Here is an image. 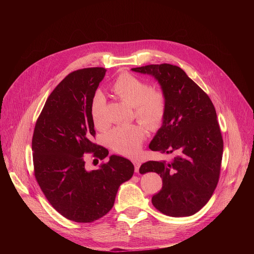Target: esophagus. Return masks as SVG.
<instances>
[{
    "instance_id": "esophagus-1",
    "label": "esophagus",
    "mask_w": 254,
    "mask_h": 254,
    "mask_svg": "<svg viewBox=\"0 0 254 254\" xmlns=\"http://www.w3.org/2000/svg\"><path fill=\"white\" fill-rule=\"evenodd\" d=\"M132 163L134 165V172L137 173L138 170H139V167H140V162L139 161H133Z\"/></svg>"
}]
</instances>
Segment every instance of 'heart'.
Instances as JSON below:
<instances>
[{
    "label": "heart",
    "mask_w": 254,
    "mask_h": 254,
    "mask_svg": "<svg viewBox=\"0 0 254 254\" xmlns=\"http://www.w3.org/2000/svg\"><path fill=\"white\" fill-rule=\"evenodd\" d=\"M113 91L124 101L134 107L136 118L149 127L158 126L166 112V96L162 90L153 89L143 79L129 73L121 74L112 85ZM105 98L100 91L92 96L90 117L97 128L104 127L103 111ZM107 141L120 154L134 156L138 153L144 132L138 126L117 127L107 133Z\"/></svg>",
    "instance_id": "heart-1"
}]
</instances>
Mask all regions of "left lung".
Segmentation results:
<instances>
[{
    "label": "left lung",
    "instance_id": "left-lung-1",
    "mask_svg": "<svg viewBox=\"0 0 254 254\" xmlns=\"http://www.w3.org/2000/svg\"><path fill=\"white\" fill-rule=\"evenodd\" d=\"M153 76L166 96L162 127L151 140L154 152L176 154L171 163L149 161L140 174L155 172L163 179L153 205L172 217L191 216L210 200L219 180L223 139L209 96L178 66L152 64L131 68Z\"/></svg>",
    "mask_w": 254,
    "mask_h": 254
}]
</instances>
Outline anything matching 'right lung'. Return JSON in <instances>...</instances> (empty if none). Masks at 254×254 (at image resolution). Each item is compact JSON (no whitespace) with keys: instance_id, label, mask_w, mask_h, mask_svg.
<instances>
[{"instance_id":"add662e5","label":"right lung","mask_w":254,"mask_h":254,"mask_svg":"<svg viewBox=\"0 0 254 254\" xmlns=\"http://www.w3.org/2000/svg\"><path fill=\"white\" fill-rule=\"evenodd\" d=\"M105 72L93 67L68 74L47 98L33 133L35 178L52 207L74 222H93L110 212L120 186L134 171L129 160L117 155L98 169L85 166L86 153L100 160L108 155L92 142L90 117V102Z\"/></svg>"}]
</instances>
